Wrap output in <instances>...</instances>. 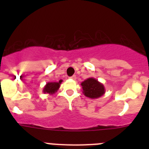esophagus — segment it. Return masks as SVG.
Masks as SVG:
<instances>
[{
	"label": "esophagus",
	"instance_id": "1",
	"mask_svg": "<svg viewBox=\"0 0 149 149\" xmlns=\"http://www.w3.org/2000/svg\"><path fill=\"white\" fill-rule=\"evenodd\" d=\"M69 78L72 79V80H74H74H76V78H77V77H76L75 75H73V76H72V77H69Z\"/></svg>",
	"mask_w": 149,
	"mask_h": 149
}]
</instances>
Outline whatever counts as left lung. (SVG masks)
I'll use <instances>...</instances> for the list:
<instances>
[{
  "label": "left lung",
  "instance_id": "left-lung-1",
  "mask_svg": "<svg viewBox=\"0 0 149 149\" xmlns=\"http://www.w3.org/2000/svg\"><path fill=\"white\" fill-rule=\"evenodd\" d=\"M81 85L84 95L92 99L100 98L105 93V87L103 84L94 77H89L83 81Z\"/></svg>",
  "mask_w": 149,
  "mask_h": 149
}]
</instances>
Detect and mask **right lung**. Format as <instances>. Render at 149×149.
Listing matches in <instances>:
<instances>
[{"instance_id": "obj_1", "label": "right lung", "mask_w": 149, "mask_h": 149, "mask_svg": "<svg viewBox=\"0 0 149 149\" xmlns=\"http://www.w3.org/2000/svg\"><path fill=\"white\" fill-rule=\"evenodd\" d=\"M62 82H63V80H60L59 82H48L45 86L43 87V93L53 95L54 93L57 92Z\"/></svg>"}]
</instances>
